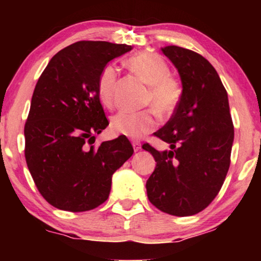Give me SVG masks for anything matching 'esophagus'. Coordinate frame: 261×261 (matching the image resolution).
I'll use <instances>...</instances> for the list:
<instances>
[{
    "label": "esophagus",
    "instance_id": "obj_1",
    "mask_svg": "<svg viewBox=\"0 0 261 261\" xmlns=\"http://www.w3.org/2000/svg\"><path fill=\"white\" fill-rule=\"evenodd\" d=\"M132 145H133V148H134L135 152L140 151V149H141V144L139 141H133V142H132Z\"/></svg>",
    "mask_w": 261,
    "mask_h": 261
}]
</instances>
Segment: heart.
I'll use <instances>...</instances> for the list:
<instances>
[{
	"mask_svg": "<svg viewBox=\"0 0 261 261\" xmlns=\"http://www.w3.org/2000/svg\"><path fill=\"white\" fill-rule=\"evenodd\" d=\"M126 65L148 85L146 103L154 109L140 112L121 110L112 117L110 127L115 133L130 139H140L156 126V113L162 117L172 115L179 105L183 88L170 73L166 60L154 52H138L126 60ZM117 71L114 66L103 67L97 81V95L103 106L112 107Z\"/></svg>",
	"mask_w": 261,
	"mask_h": 261,
	"instance_id": "1",
	"label": "heart"
}]
</instances>
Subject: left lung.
Masks as SVG:
<instances>
[{
  "instance_id": "left-lung-1",
  "label": "left lung",
  "mask_w": 261,
  "mask_h": 261,
  "mask_svg": "<svg viewBox=\"0 0 261 261\" xmlns=\"http://www.w3.org/2000/svg\"><path fill=\"white\" fill-rule=\"evenodd\" d=\"M162 52L179 73L183 96L171 119L154 133L170 144V151L142 146L156 163L146 190L162 212L191 216L213 202L226 179L234 127L227 91L212 64L178 46H165Z\"/></svg>"
}]
</instances>
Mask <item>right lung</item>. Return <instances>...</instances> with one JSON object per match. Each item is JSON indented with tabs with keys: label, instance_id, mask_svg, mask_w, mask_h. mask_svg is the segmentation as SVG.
Instances as JSON below:
<instances>
[{
	"label": "right lung",
	"instance_id": "obj_1",
	"mask_svg": "<svg viewBox=\"0 0 261 261\" xmlns=\"http://www.w3.org/2000/svg\"><path fill=\"white\" fill-rule=\"evenodd\" d=\"M132 46L78 41L59 51L41 73L24 124V156L49 204L80 213L109 197L112 177L133 154L124 135L94 146L109 122L97 95L98 76Z\"/></svg>",
	"mask_w": 261,
	"mask_h": 261
}]
</instances>
